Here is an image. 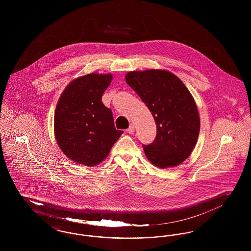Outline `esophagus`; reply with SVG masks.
I'll use <instances>...</instances> for the list:
<instances>
[{"label": "esophagus", "instance_id": "obj_1", "mask_svg": "<svg viewBox=\"0 0 251 251\" xmlns=\"http://www.w3.org/2000/svg\"><path fill=\"white\" fill-rule=\"evenodd\" d=\"M127 131H128L129 133H133V132H134V126H133V124H131V125L129 126V128L127 129Z\"/></svg>", "mask_w": 251, "mask_h": 251}]
</instances>
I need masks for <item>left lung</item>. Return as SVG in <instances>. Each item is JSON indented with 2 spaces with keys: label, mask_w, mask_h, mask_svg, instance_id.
I'll list each match as a JSON object with an SVG mask.
<instances>
[{
  "label": "left lung",
  "mask_w": 251,
  "mask_h": 251,
  "mask_svg": "<svg viewBox=\"0 0 251 251\" xmlns=\"http://www.w3.org/2000/svg\"><path fill=\"white\" fill-rule=\"evenodd\" d=\"M125 79L155 120V139L143 145L147 158L155 167H177L190 155L201 129L191 93L176 75L163 70L130 72Z\"/></svg>",
  "instance_id": "1"
}]
</instances>
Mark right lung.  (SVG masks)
Wrapping results in <instances>:
<instances>
[{"mask_svg":"<svg viewBox=\"0 0 251 251\" xmlns=\"http://www.w3.org/2000/svg\"><path fill=\"white\" fill-rule=\"evenodd\" d=\"M112 79L110 73H90L74 79L60 96L54 114L56 142L77 164H100L123 133L116 130L113 113L101 101Z\"/></svg>","mask_w":251,"mask_h":251,"instance_id":"right-lung-1","label":"right lung"}]
</instances>
